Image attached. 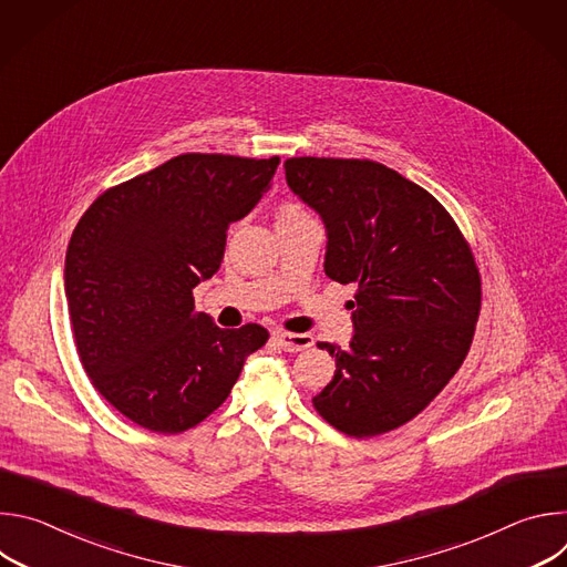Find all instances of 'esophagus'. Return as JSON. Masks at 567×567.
Instances as JSON below:
<instances>
[{
    "instance_id": "esophagus-1",
    "label": "esophagus",
    "mask_w": 567,
    "mask_h": 567,
    "mask_svg": "<svg viewBox=\"0 0 567 567\" xmlns=\"http://www.w3.org/2000/svg\"><path fill=\"white\" fill-rule=\"evenodd\" d=\"M274 341L285 350V352H300L313 346L311 334H291V332H276Z\"/></svg>"
}]
</instances>
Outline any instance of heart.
<instances>
[{
  "label": "heart",
  "mask_w": 567,
  "mask_h": 567,
  "mask_svg": "<svg viewBox=\"0 0 567 567\" xmlns=\"http://www.w3.org/2000/svg\"><path fill=\"white\" fill-rule=\"evenodd\" d=\"M280 215H305V213L298 206H285Z\"/></svg>",
  "instance_id": "obj_1"
}]
</instances>
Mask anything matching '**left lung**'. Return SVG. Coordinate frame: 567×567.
<instances>
[{
    "label": "left lung",
    "instance_id": "obj_1",
    "mask_svg": "<svg viewBox=\"0 0 567 567\" xmlns=\"http://www.w3.org/2000/svg\"><path fill=\"white\" fill-rule=\"evenodd\" d=\"M287 184L328 230L326 274L357 282L348 348L313 409L350 437L420 415L462 365L480 313V274L446 208L368 158L293 156Z\"/></svg>",
    "mask_w": 567,
    "mask_h": 567
}]
</instances>
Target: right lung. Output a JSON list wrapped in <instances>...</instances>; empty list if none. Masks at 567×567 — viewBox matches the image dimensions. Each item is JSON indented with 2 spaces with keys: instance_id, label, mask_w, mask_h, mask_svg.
<instances>
[{
  "instance_id": "obj_1",
  "label": "right lung",
  "mask_w": 567,
  "mask_h": 567,
  "mask_svg": "<svg viewBox=\"0 0 567 567\" xmlns=\"http://www.w3.org/2000/svg\"><path fill=\"white\" fill-rule=\"evenodd\" d=\"M280 156L179 154L105 190L80 217L64 293L80 363L134 424L182 433L217 411L269 332L221 330L193 289L217 274L226 230L267 193Z\"/></svg>"
}]
</instances>
